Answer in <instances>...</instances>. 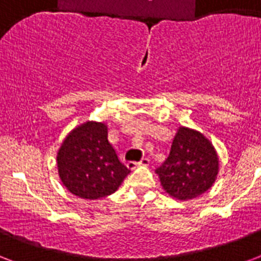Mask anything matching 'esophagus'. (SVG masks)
<instances>
[{
  "label": "esophagus",
  "mask_w": 261,
  "mask_h": 261,
  "mask_svg": "<svg viewBox=\"0 0 261 261\" xmlns=\"http://www.w3.org/2000/svg\"><path fill=\"white\" fill-rule=\"evenodd\" d=\"M149 164H150V159H149V157H145V159L141 160L139 163H133V161H131V163L127 164V167L130 168V169H134V168L141 167V165H143V167H147Z\"/></svg>",
  "instance_id": "1"
}]
</instances>
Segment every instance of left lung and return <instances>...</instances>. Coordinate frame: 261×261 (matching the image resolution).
I'll list each match as a JSON object with an SVG mask.
<instances>
[{
  "instance_id": "1",
  "label": "left lung",
  "mask_w": 261,
  "mask_h": 261,
  "mask_svg": "<svg viewBox=\"0 0 261 261\" xmlns=\"http://www.w3.org/2000/svg\"><path fill=\"white\" fill-rule=\"evenodd\" d=\"M155 172L168 194L187 200L213 186L218 173V157L213 145L200 133L180 127L171 153Z\"/></svg>"
}]
</instances>
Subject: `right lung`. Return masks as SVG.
<instances>
[{"label":"right lung","mask_w":261,"mask_h":261,"mask_svg":"<svg viewBox=\"0 0 261 261\" xmlns=\"http://www.w3.org/2000/svg\"><path fill=\"white\" fill-rule=\"evenodd\" d=\"M57 161L63 186L83 199L114 194L130 173L108 142L104 123L87 122L74 128L63 141Z\"/></svg>","instance_id":"add662e5"}]
</instances>
